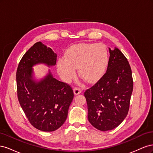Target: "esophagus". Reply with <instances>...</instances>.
I'll return each instance as SVG.
<instances>
[{"label": "esophagus", "instance_id": "esophagus-1", "mask_svg": "<svg viewBox=\"0 0 153 153\" xmlns=\"http://www.w3.org/2000/svg\"><path fill=\"white\" fill-rule=\"evenodd\" d=\"M73 92H74V94H75V95L76 96V95H78L79 94H80L82 91H81V89H79V88L75 87L73 89Z\"/></svg>", "mask_w": 153, "mask_h": 153}]
</instances>
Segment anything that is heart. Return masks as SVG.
I'll return each mask as SVG.
<instances>
[{"instance_id": "heart-1", "label": "heart", "mask_w": 153, "mask_h": 153, "mask_svg": "<svg viewBox=\"0 0 153 153\" xmlns=\"http://www.w3.org/2000/svg\"><path fill=\"white\" fill-rule=\"evenodd\" d=\"M108 53L101 43H81L67 49L65 58L57 61V70L62 79L69 82L76 75L75 69L83 80L92 84L103 75L108 65Z\"/></svg>"}]
</instances>
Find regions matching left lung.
<instances>
[{
    "instance_id": "left-lung-1",
    "label": "left lung",
    "mask_w": 153,
    "mask_h": 153,
    "mask_svg": "<svg viewBox=\"0 0 153 153\" xmlns=\"http://www.w3.org/2000/svg\"><path fill=\"white\" fill-rule=\"evenodd\" d=\"M110 57L106 73L84 92L88 120L100 131L117 127L128 113L133 83L127 59L117 48H109Z\"/></svg>"
}]
</instances>
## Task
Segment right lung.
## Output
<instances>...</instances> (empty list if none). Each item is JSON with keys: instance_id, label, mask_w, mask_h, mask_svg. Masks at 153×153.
Returning a JSON list of instances; mask_svg holds the SVG:
<instances>
[{"instance_id": "1", "label": "right lung", "mask_w": 153, "mask_h": 153, "mask_svg": "<svg viewBox=\"0 0 153 153\" xmlns=\"http://www.w3.org/2000/svg\"><path fill=\"white\" fill-rule=\"evenodd\" d=\"M56 61L57 54L39 41L24 54L16 71L21 107L32 126L43 131H53L62 126L74 97L72 88L53 78L50 69L39 80L34 77V66L44 64L51 67Z\"/></svg>"}]
</instances>
